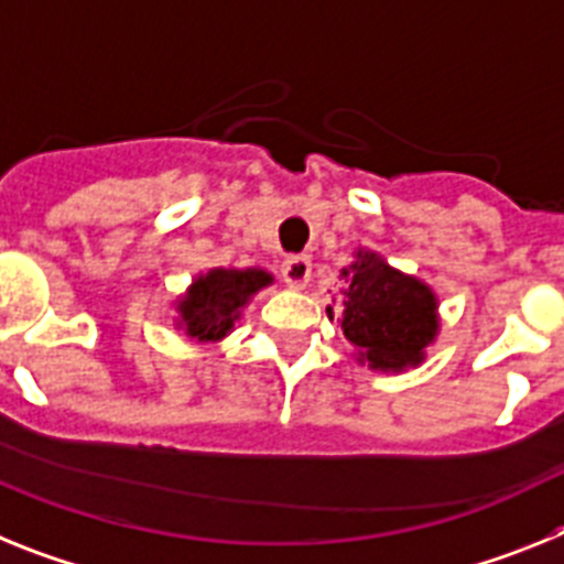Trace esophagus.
Masks as SVG:
<instances>
[{
	"mask_svg": "<svg viewBox=\"0 0 564 564\" xmlns=\"http://www.w3.org/2000/svg\"><path fill=\"white\" fill-rule=\"evenodd\" d=\"M281 275L286 281V286L292 289H306L312 278V261L306 254H289L281 267Z\"/></svg>",
	"mask_w": 564,
	"mask_h": 564,
	"instance_id": "34e87169",
	"label": "esophagus"
}]
</instances>
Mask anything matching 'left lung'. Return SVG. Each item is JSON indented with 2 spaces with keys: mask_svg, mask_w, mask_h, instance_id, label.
Returning <instances> with one entry per match:
<instances>
[{
  "mask_svg": "<svg viewBox=\"0 0 564 564\" xmlns=\"http://www.w3.org/2000/svg\"><path fill=\"white\" fill-rule=\"evenodd\" d=\"M340 329L355 346V360L375 371H405L425 360L440 335V297L417 275L391 267L375 249L357 247L340 269Z\"/></svg>",
  "mask_w": 564,
  "mask_h": 564,
  "instance_id": "8db88e82",
  "label": "left lung"
}]
</instances>
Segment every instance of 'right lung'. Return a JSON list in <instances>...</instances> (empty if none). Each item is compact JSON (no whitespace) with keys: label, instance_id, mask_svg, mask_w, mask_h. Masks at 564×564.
Here are the masks:
<instances>
[{"label":"right lung","instance_id":"1","mask_svg":"<svg viewBox=\"0 0 564 564\" xmlns=\"http://www.w3.org/2000/svg\"><path fill=\"white\" fill-rule=\"evenodd\" d=\"M272 283L275 275L263 267H215L198 272L187 292L175 297L173 326L189 340L221 343L241 323L249 301Z\"/></svg>","mask_w":564,"mask_h":564}]
</instances>
